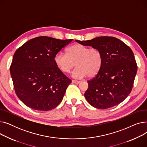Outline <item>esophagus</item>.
<instances>
[{"label":"esophagus","instance_id":"34e87169","mask_svg":"<svg viewBox=\"0 0 147 147\" xmlns=\"http://www.w3.org/2000/svg\"><path fill=\"white\" fill-rule=\"evenodd\" d=\"M72 82L74 83H76V84H79V83H80V82L79 80H72Z\"/></svg>","mask_w":147,"mask_h":147}]
</instances>
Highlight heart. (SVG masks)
Wrapping results in <instances>:
<instances>
[{
	"label": "heart",
	"mask_w": 147,
	"mask_h": 147,
	"mask_svg": "<svg viewBox=\"0 0 147 147\" xmlns=\"http://www.w3.org/2000/svg\"><path fill=\"white\" fill-rule=\"evenodd\" d=\"M54 61L58 68L64 73H69L76 65L78 67L73 72V76L80 79L95 76L102 67L103 58L98 49L76 43L67 50V53H58Z\"/></svg>",
	"instance_id": "b5f03b06"
}]
</instances>
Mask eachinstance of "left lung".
I'll list each match as a JSON object with an SVG mask.
<instances>
[{"label": "left lung", "instance_id": "left-lung-1", "mask_svg": "<svg viewBox=\"0 0 147 147\" xmlns=\"http://www.w3.org/2000/svg\"><path fill=\"white\" fill-rule=\"evenodd\" d=\"M76 42L98 49L103 58L99 72L88 81L87 101L96 109H107L124 101L132 89L138 69L132 49L114 37Z\"/></svg>", "mask_w": 147, "mask_h": 147}]
</instances>
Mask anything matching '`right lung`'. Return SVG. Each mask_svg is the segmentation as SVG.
I'll return each mask as SVG.
<instances>
[{"instance_id": "add662e5", "label": "right lung", "mask_w": 147, "mask_h": 147, "mask_svg": "<svg viewBox=\"0 0 147 147\" xmlns=\"http://www.w3.org/2000/svg\"><path fill=\"white\" fill-rule=\"evenodd\" d=\"M72 40L40 36L15 51L10 72L15 93L26 106L49 111L60 104L71 80L58 68L54 58Z\"/></svg>"}]
</instances>
